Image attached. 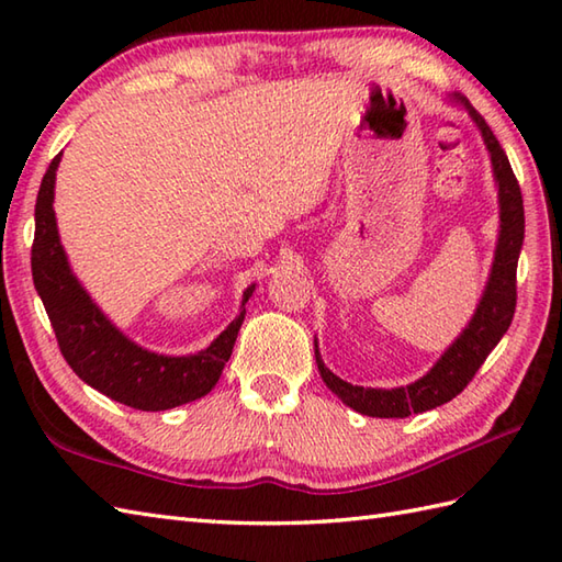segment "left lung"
<instances>
[{
    "mask_svg": "<svg viewBox=\"0 0 562 562\" xmlns=\"http://www.w3.org/2000/svg\"><path fill=\"white\" fill-rule=\"evenodd\" d=\"M461 103L473 123L479 125L487 151H491L493 173L497 183L499 198V236L495 248V260L491 278H487L481 304L475 308L469 326L463 328L461 336L453 340L447 352L439 357L437 364L420 376L415 384L398 389H364L352 386L348 381L336 376L321 360L316 345V364L321 379L336 396L350 405L352 411L369 417H408L413 413L432 411L437 405L457 398L459 393L469 386V381L479 372L485 357L493 352L499 338L505 336L512 316L517 306V260L524 244V200L517 183V176L512 171L505 149L499 147L493 130L487 127L485 117L473 109L463 97H453Z\"/></svg>",
    "mask_w": 562,
    "mask_h": 562,
    "instance_id": "left-lung-1",
    "label": "left lung"
}]
</instances>
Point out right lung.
I'll use <instances>...</instances> for the list:
<instances>
[{"instance_id": "1", "label": "right lung", "mask_w": 562, "mask_h": 562, "mask_svg": "<svg viewBox=\"0 0 562 562\" xmlns=\"http://www.w3.org/2000/svg\"><path fill=\"white\" fill-rule=\"evenodd\" d=\"M59 157L63 154H57L43 176L35 200V236L31 246L33 284L53 324L59 352L91 389L135 411H169L207 396L229 362L246 308L220 333L217 340H212L207 350L198 355H157L125 338L71 274L65 248L59 244L53 210ZM254 290L256 284H250L244 292L241 306Z\"/></svg>"}]
</instances>
